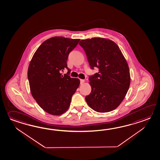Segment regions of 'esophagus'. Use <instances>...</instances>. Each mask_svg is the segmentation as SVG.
I'll return each mask as SVG.
<instances>
[{
	"mask_svg": "<svg viewBox=\"0 0 160 160\" xmlns=\"http://www.w3.org/2000/svg\"><path fill=\"white\" fill-rule=\"evenodd\" d=\"M84 82V80H83V79H80V84H83Z\"/></svg>",
	"mask_w": 160,
	"mask_h": 160,
	"instance_id": "1",
	"label": "esophagus"
}]
</instances>
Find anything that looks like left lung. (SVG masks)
<instances>
[{"instance_id": "8db88e82", "label": "left lung", "mask_w": 160, "mask_h": 160, "mask_svg": "<svg viewBox=\"0 0 160 160\" xmlns=\"http://www.w3.org/2000/svg\"><path fill=\"white\" fill-rule=\"evenodd\" d=\"M91 69L98 73L89 76L91 93L86 96L89 106L98 112L114 110L121 104L130 87V71L126 60L115 43L102 38L82 39Z\"/></svg>"}]
</instances>
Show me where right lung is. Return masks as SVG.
<instances>
[{
    "mask_svg": "<svg viewBox=\"0 0 160 160\" xmlns=\"http://www.w3.org/2000/svg\"><path fill=\"white\" fill-rule=\"evenodd\" d=\"M79 39L55 37L39 46L29 64L28 72L30 91L39 106L46 112L59 115L67 110L80 80L72 78L67 61ZM67 68V74L62 71Z\"/></svg>",
    "mask_w": 160,
    "mask_h": 160,
    "instance_id": "right-lung-1",
    "label": "right lung"
}]
</instances>
